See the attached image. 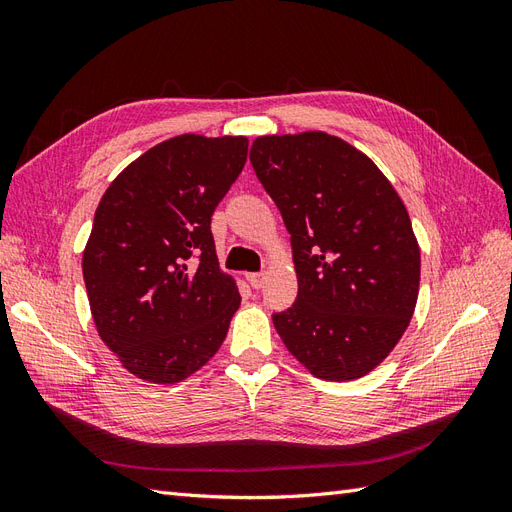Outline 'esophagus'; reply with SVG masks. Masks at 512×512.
<instances>
[{"mask_svg":"<svg viewBox=\"0 0 512 512\" xmlns=\"http://www.w3.org/2000/svg\"><path fill=\"white\" fill-rule=\"evenodd\" d=\"M265 277H267V275L262 273V271H260V273H247V282H250L252 288L258 290V288H262V284H265Z\"/></svg>","mask_w":512,"mask_h":512,"instance_id":"1","label":"esophagus"}]
</instances>
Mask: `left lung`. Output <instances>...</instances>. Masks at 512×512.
Instances as JSON below:
<instances>
[{
	"mask_svg": "<svg viewBox=\"0 0 512 512\" xmlns=\"http://www.w3.org/2000/svg\"><path fill=\"white\" fill-rule=\"evenodd\" d=\"M250 162L290 232L299 292L273 324L322 380L380 365L408 329L421 250L399 194L365 153L327 132L258 136Z\"/></svg>",
	"mask_w": 512,
	"mask_h": 512,
	"instance_id": "left-lung-1",
	"label": "left lung"
}]
</instances>
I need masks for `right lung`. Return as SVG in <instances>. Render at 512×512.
<instances>
[{
    "label": "right lung",
    "instance_id": "add662e5",
    "mask_svg": "<svg viewBox=\"0 0 512 512\" xmlns=\"http://www.w3.org/2000/svg\"><path fill=\"white\" fill-rule=\"evenodd\" d=\"M245 160V136L181 134L104 192L83 277L98 335L130 374L175 384L220 350L241 297L220 271L211 215Z\"/></svg>",
    "mask_w": 512,
    "mask_h": 512
}]
</instances>
